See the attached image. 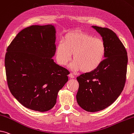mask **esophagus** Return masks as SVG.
<instances>
[{
	"label": "esophagus",
	"mask_w": 134,
	"mask_h": 134,
	"mask_svg": "<svg viewBox=\"0 0 134 134\" xmlns=\"http://www.w3.org/2000/svg\"><path fill=\"white\" fill-rule=\"evenodd\" d=\"M69 76L70 78H71V79H74V78L75 77L74 75L73 74H71V73H70V74L69 75Z\"/></svg>",
	"instance_id": "34e87169"
}]
</instances>
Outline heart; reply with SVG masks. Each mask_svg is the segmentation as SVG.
Segmentation results:
<instances>
[{
  "label": "heart",
  "instance_id": "heart-1",
  "mask_svg": "<svg viewBox=\"0 0 134 134\" xmlns=\"http://www.w3.org/2000/svg\"><path fill=\"white\" fill-rule=\"evenodd\" d=\"M74 71L81 70L84 73L94 71L103 63L105 54V44L99 38L86 33L74 31L67 33L64 43L56 46L55 55L59 64L65 65L71 60Z\"/></svg>",
  "mask_w": 134,
  "mask_h": 134
}]
</instances>
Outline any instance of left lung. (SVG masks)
Returning a JSON list of instances; mask_svg holds the SVG:
<instances>
[{"mask_svg":"<svg viewBox=\"0 0 134 134\" xmlns=\"http://www.w3.org/2000/svg\"><path fill=\"white\" fill-rule=\"evenodd\" d=\"M91 27L100 35L105 44V59L94 71L77 77L79 88L76 99L81 108L94 113L107 108L120 96L125 83L128 56L113 31L96 26Z\"/></svg>","mask_w":134,"mask_h":134,"instance_id":"left-lung-1","label":"left lung"}]
</instances>
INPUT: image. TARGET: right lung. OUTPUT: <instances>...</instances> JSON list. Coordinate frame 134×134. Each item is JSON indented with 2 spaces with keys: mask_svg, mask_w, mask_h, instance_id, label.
Masks as SVG:
<instances>
[{
  "mask_svg": "<svg viewBox=\"0 0 134 134\" xmlns=\"http://www.w3.org/2000/svg\"><path fill=\"white\" fill-rule=\"evenodd\" d=\"M56 29L33 25L20 31L7 48V81L13 97L31 110L47 111L68 81L69 71L54 62Z\"/></svg>",
  "mask_w": 134,
  "mask_h": 134,
  "instance_id": "1",
  "label": "right lung"
}]
</instances>
